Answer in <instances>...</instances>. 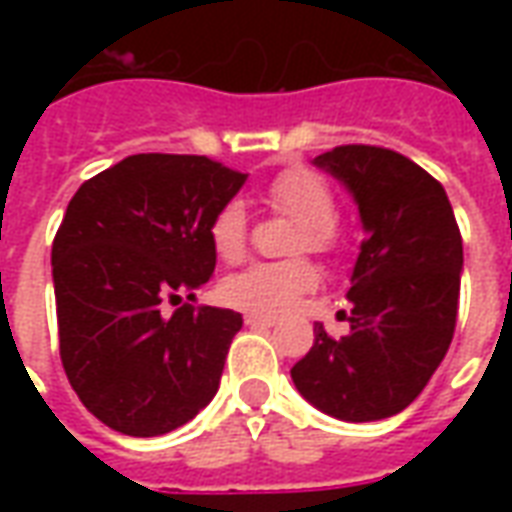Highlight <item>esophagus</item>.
I'll return each instance as SVG.
<instances>
[{"label":"esophagus","mask_w":512,"mask_h":512,"mask_svg":"<svg viewBox=\"0 0 512 512\" xmlns=\"http://www.w3.org/2000/svg\"><path fill=\"white\" fill-rule=\"evenodd\" d=\"M246 326H252V329H268V326H274L277 318H271V315H255V312H249L244 318Z\"/></svg>","instance_id":"obj_1"}]
</instances>
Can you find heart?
I'll return each mask as SVG.
<instances>
[{
	"label": "heart",
	"instance_id": "heart-1",
	"mask_svg": "<svg viewBox=\"0 0 512 512\" xmlns=\"http://www.w3.org/2000/svg\"><path fill=\"white\" fill-rule=\"evenodd\" d=\"M271 208L288 213L301 230L296 249L307 252H332L337 246L334 219V194L329 183L312 169H285L268 186ZM208 238L216 255L233 263L246 249V211L238 200L224 202L208 227ZM315 285V268L307 260H282V263H255L224 279L222 296L227 304L255 315L288 312L304 290Z\"/></svg>",
	"mask_w": 512,
	"mask_h": 512
}]
</instances>
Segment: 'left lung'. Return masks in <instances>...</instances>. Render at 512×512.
Masks as SVG:
<instances>
[{
  "label": "left lung",
  "instance_id": "1",
  "mask_svg": "<svg viewBox=\"0 0 512 512\" xmlns=\"http://www.w3.org/2000/svg\"><path fill=\"white\" fill-rule=\"evenodd\" d=\"M312 164L356 202L365 244L351 288V332L315 345L293 365L301 397L343 422L400 414L447 354L461 293L463 244L441 183L395 150L334 147Z\"/></svg>",
  "mask_w": 512,
  "mask_h": 512
}]
</instances>
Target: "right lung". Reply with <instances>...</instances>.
Instances as JSON below:
<instances>
[{
    "instance_id": "1",
    "label": "right lung",
    "mask_w": 512,
    "mask_h": 512,
    "mask_svg": "<svg viewBox=\"0 0 512 512\" xmlns=\"http://www.w3.org/2000/svg\"><path fill=\"white\" fill-rule=\"evenodd\" d=\"M246 175L205 156L139 153L73 194L51 246L60 356L90 414L126 436L186 425L219 389L241 312L161 301L213 277L208 227Z\"/></svg>"
}]
</instances>
